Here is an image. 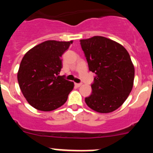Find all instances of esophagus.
I'll return each instance as SVG.
<instances>
[{"instance_id": "34e87169", "label": "esophagus", "mask_w": 153, "mask_h": 153, "mask_svg": "<svg viewBox=\"0 0 153 153\" xmlns=\"http://www.w3.org/2000/svg\"><path fill=\"white\" fill-rule=\"evenodd\" d=\"M81 85H82V83H75V86H78V87H79V86H80Z\"/></svg>"}]
</instances>
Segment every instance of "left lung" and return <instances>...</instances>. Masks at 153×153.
Returning a JSON list of instances; mask_svg holds the SVG:
<instances>
[{"mask_svg":"<svg viewBox=\"0 0 153 153\" xmlns=\"http://www.w3.org/2000/svg\"><path fill=\"white\" fill-rule=\"evenodd\" d=\"M89 66L95 74L92 94L85 98L94 111L108 113L122 106L129 97L135 70L130 56L121 44L101 36L80 40Z\"/></svg>","mask_w":153,"mask_h":153,"instance_id":"left-lung-1","label":"left lung"}]
</instances>
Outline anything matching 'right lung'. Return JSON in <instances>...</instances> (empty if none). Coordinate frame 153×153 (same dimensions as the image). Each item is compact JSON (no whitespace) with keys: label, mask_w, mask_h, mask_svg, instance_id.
<instances>
[{"label":"right lung","mask_w":153,"mask_h":153,"mask_svg":"<svg viewBox=\"0 0 153 153\" xmlns=\"http://www.w3.org/2000/svg\"><path fill=\"white\" fill-rule=\"evenodd\" d=\"M73 41L47 40L24 55L17 80L30 105L41 111H52L63 106L74 89L73 82L59 76L62 55Z\"/></svg>","instance_id":"add662e5"}]
</instances>
